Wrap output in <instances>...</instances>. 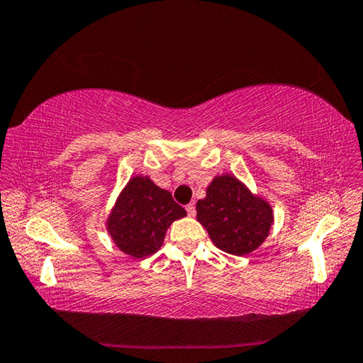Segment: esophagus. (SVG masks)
I'll return each mask as SVG.
<instances>
[{
	"label": "esophagus",
	"instance_id": "esophagus-1",
	"mask_svg": "<svg viewBox=\"0 0 363 363\" xmlns=\"http://www.w3.org/2000/svg\"><path fill=\"white\" fill-rule=\"evenodd\" d=\"M186 212H188L189 217H194V216H196V206H194L193 203H189V204L186 206Z\"/></svg>",
	"mask_w": 363,
	"mask_h": 363
}]
</instances>
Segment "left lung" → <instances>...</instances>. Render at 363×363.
<instances>
[{
  "mask_svg": "<svg viewBox=\"0 0 363 363\" xmlns=\"http://www.w3.org/2000/svg\"><path fill=\"white\" fill-rule=\"evenodd\" d=\"M196 218L218 249L246 255L270 235L273 209L269 201L254 194L233 174H222L212 178L206 198L196 203Z\"/></svg>",
  "mask_w": 363,
  "mask_h": 363,
  "instance_id": "8db88e82",
  "label": "left lung"
}]
</instances>
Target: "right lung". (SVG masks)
<instances>
[{
  "label": "right lung",
  "instance_id": "1",
  "mask_svg": "<svg viewBox=\"0 0 363 363\" xmlns=\"http://www.w3.org/2000/svg\"><path fill=\"white\" fill-rule=\"evenodd\" d=\"M186 216L170 191L157 186L147 175H135L117 196L106 230L122 252L145 259L164 245L172 223Z\"/></svg>",
  "mask_w": 363,
  "mask_h": 363
}]
</instances>
